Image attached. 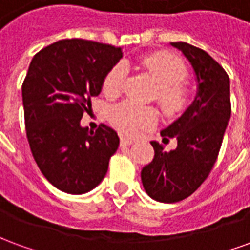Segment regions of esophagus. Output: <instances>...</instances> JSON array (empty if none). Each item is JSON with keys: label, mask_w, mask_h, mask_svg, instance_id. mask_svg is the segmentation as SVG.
Instances as JSON below:
<instances>
[{"label": "esophagus", "mask_w": 250, "mask_h": 250, "mask_svg": "<svg viewBox=\"0 0 250 250\" xmlns=\"http://www.w3.org/2000/svg\"><path fill=\"white\" fill-rule=\"evenodd\" d=\"M132 143H134V141H132V139L125 138V136H122V138H120V146L122 147L130 146V145H132Z\"/></svg>", "instance_id": "1"}]
</instances>
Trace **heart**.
<instances>
[{
  "instance_id": "obj_1",
  "label": "heart",
  "mask_w": 250,
  "mask_h": 250,
  "mask_svg": "<svg viewBox=\"0 0 250 250\" xmlns=\"http://www.w3.org/2000/svg\"><path fill=\"white\" fill-rule=\"evenodd\" d=\"M139 66L150 75L157 84L155 100L168 118H175L188 108L190 92L185 85L188 68L173 53L155 52L139 59ZM125 80V66L115 64L104 77L103 92L107 96H116ZM157 111L152 107H143L132 102H120L109 109V120L116 130L125 135H135L157 122Z\"/></svg>"
}]
</instances>
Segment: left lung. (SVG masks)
<instances>
[{
	"instance_id": "left-lung-1",
	"label": "left lung",
	"mask_w": 250,
	"mask_h": 250,
	"mask_svg": "<svg viewBox=\"0 0 250 250\" xmlns=\"http://www.w3.org/2000/svg\"><path fill=\"white\" fill-rule=\"evenodd\" d=\"M188 59L198 82L193 104L178 120L161 131L163 143L177 139V148L165 151L151 142L154 159L142 168L146 193L158 202L174 204L197 190L209 177L230 119V82L214 59L188 42H171Z\"/></svg>"
}]
</instances>
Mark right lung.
I'll list each match as a JSON object with an SVG mask.
<instances>
[{
  "instance_id": "add662e5",
  "label": "right lung",
  "mask_w": 250,
  "mask_h": 250,
  "mask_svg": "<svg viewBox=\"0 0 250 250\" xmlns=\"http://www.w3.org/2000/svg\"><path fill=\"white\" fill-rule=\"evenodd\" d=\"M120 57V48L66 39L45 46L30 62L22 83L26 138L42 175L64 193L96 188L118 150L119 136L111 127L89 131L80 119Z\"/></svg>"
}]
</instances>
